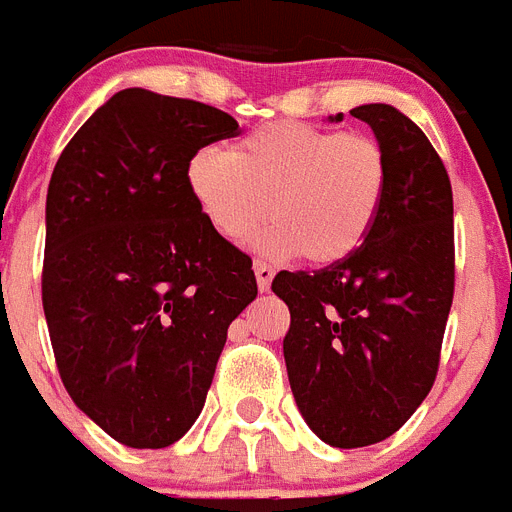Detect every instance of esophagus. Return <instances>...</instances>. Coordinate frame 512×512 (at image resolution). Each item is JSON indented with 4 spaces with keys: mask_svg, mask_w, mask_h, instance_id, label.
<instances>
[{
    "mask_svg": "<svg viewBox=\"0 0 512 512\" xmlns=\"http://www.w3.org/2000/svg\"><path fill=\"white\" fill-rule=\"evenodd\" d=\"M255 276H257V286H260V291H270V283H273L276 270L270 268L268 263H260V260H255Z\"/></svg>",
    "mask_w": 512,
    "mask_h": 512,
    "instance_id": "1",
    "label": "esophagus"
}]
</instances>
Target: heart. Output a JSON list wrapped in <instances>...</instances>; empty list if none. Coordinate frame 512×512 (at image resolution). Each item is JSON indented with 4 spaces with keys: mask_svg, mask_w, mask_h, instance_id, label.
I'll list each match as a JSON object with an SVG mask.
<instances>
[{
    "mask_svg": "<svg viewBox=\"0 0 512 512\" xmlns=\"http://www.w3.org/2000/svg\"><path fill=\"white\" fill-rule=\"evenodd\" d=\"M187 187L205 221L226 242H255L270 260L304 255L309 265L343 263L362 247L388 190V161L367 135L273 122L234 150L200 148Z\"/></svg>",
    "mask_w": 512,
    "mask_h": 512,
    "instance_id": "1",
    "label": "heart"
}]
</instances>
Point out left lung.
<instances>
[{"instance_id":"1","label":"left lung","mask_w":512,"mask_h":512,"mask_svg":"<svg viewBox=\"0 0 512 512\" xmlns=\"http://www.w3.org/2000/svg\"><path fill=\"white\" fill-rule=\"evenodd\" d=\"M351 117L372 127L388 161L375 226L343 263L273 278L291 312L283 338L291 393L309 429L333 448L382 442L422 406L455 278L453 190L437 150L390 103H364Z\"/></svg>"}]
</instances>
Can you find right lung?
Listing matches in <instances>:
<instances>
[{
	"instance_id": "add662e5",
	"label": "right lung",
	"mask_w": 512,
	"mask_h": 512,
	"mask_svg": "<svg viewBox=\"0 0 512 512\" xmlns=\"http://www.w3.org/2000/svg\"><path fill=\"white\" fill-rule=\"evenodd\" d=\"M239 124L119 90L62 150L46 195L44 315L75 406L127 448H169L205 406L252 260L213 231L187 166Z\"/></svg>"
}]
</instances>
